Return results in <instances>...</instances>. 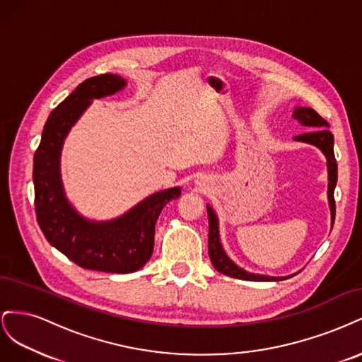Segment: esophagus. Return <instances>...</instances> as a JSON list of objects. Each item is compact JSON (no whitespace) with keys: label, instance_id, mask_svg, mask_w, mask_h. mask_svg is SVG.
Wrapping results in <instances>:
<instances>
[{"label":"esophagus","instance_id":"obj_1","mask_svg":"<svg viewBox=\"0 0 362 362\" xmlns=\"http://www.w3.org/2000/svg\"><path fill=\"white\" fill-rule=\"evenodd\" d=\"M196 184H198L199 187H204V185H205V182L202 180H196Z\"/></svg>","mask_w":362,"mask_h":362}]
</instances>
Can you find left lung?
<instances>
[{
  "instance_id": "left-lung-1",
  "label": "left lung",
  "mask_w": 362,
  "mask_h": 362,
  "mask_svg": "<svg viewBox=\"0 0 362 362\" xmlns=\"http://www.w3.org/2000/svg\"><path fill=\"white\" fill-rule=\"evenodd\" d=\"M293 119L303 127L311 128V131L300 136H296V141H303V144L313 145L319 148L323 156L326 157V166H327V202H329L331 210V223L334 225L335 218V201H334V190L337 185V161L334 156V136L329 129V124L326 120L314 112L310 107L298 105L293 112ZM206 213H208V254H210L211 264L217 272H221L222 275L243 279V281H284L290 276H269V275H259V273H252L240 266L228 257V254L223 249V245L221 242V231H218V217L217 213L213 210L211 205L206 204Z\"/></svg>"
}]
</instances>
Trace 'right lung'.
<instances>
[{
    "mask_svg": "<svg viewBox=\"0 0 362 362\" xmlns=\"http://www.w3.org/2000/svg\"><path fill=\"white\" fill-rule=\"evenodd\" d=\"M125 86L127 80L116 74L83 81L51 112L33 161L35 206L43 235L75 264L107 273H133L146 264L154 250L157 218L181 194V187L152 193L112 221L87 218L69 202L60 168L64 139L93 100L112 96Z\"/></svg>",
    "mask_w": 362,
    "mask_h": 362,
    "instance_id": "obj_1",
    "label": "right lung"
}]
</instances>
